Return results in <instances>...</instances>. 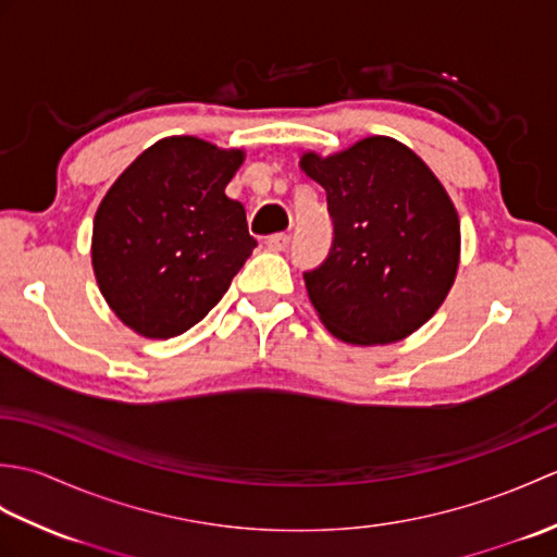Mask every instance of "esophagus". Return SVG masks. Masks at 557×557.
<instances>
[{"label":"esophagus","mask_w":557,"mask_h":557,"mask_svg":"<svg viewBox=\"0 0 557 557\" xmlns=\"http://www.w3.org/2000/svg\"><path fill=\"white\" fill-rule=\"evenodd\" d=\"M265 246L270 248V251H285V248L289 246V234H285V232L270 234L265 239Z\"/></svg>","instance_id":"obj_1"}]
</instances>
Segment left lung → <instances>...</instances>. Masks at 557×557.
Wrapping results in <instances>:
<instances>
[{"label": "left lung", "mask_w": 557, "mask_h": 557, "mask_svg": "<svg viewBox=\"0 0 557 557\" xmlns=\"http://www.w3.org/2000/svg\"><path fill=\"white\" fill-rule=\"evenodd\" d=\"M304 172L327 194L333 244L304 272L330 333L351 345H387L437 311L455 282L459 220L423 160L371 136L339 156L306 152Z\"/></svg>", "instance_id": "obj_1"}]
</instances>
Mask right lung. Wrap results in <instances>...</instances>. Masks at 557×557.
Returning <instances> with one entry per match:
<instances>
[{
    "label": "right lung",
    "mask_w": 557,
    "mask_h": 557,
    "mask_svg": "<svg viewBox=\"0 0 557 557\" xmlns=\"http://www.w3.org/2000/svg\"><path fill=\"white\" fill-rule=\"evenodd\" d=\"M242 160V150L194 136L162 138L102 198L92 270L102 297L136 333H186L251 256L246 210L224 194Z\"/></svg>",
    "instance_id": "1"
}]
</instances>
